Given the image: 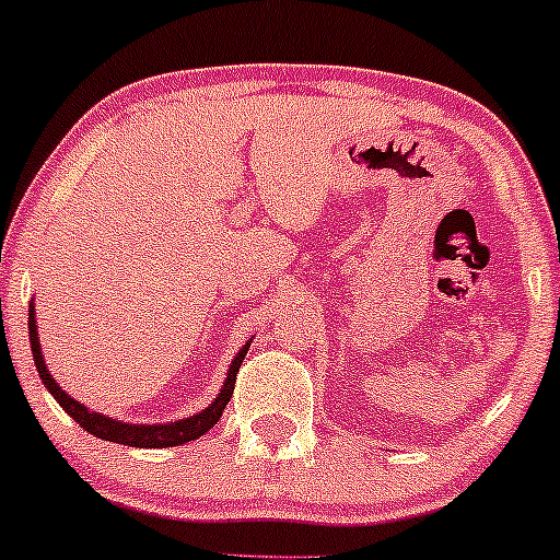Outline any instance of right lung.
<instances>
[{"label": "right lung", "mask_w": 560, "mask_h": 560, "mask_svg": "<svg viewBox=\"0 0 560 560\" xmlns=\"http://www.w3.org/2000/svg\"><path fill=\"white\" fill-rule=\"evenodd\" d=\"M28 337H31V352H34L38 376H42L44 387L52 392L55 400L62 405V410H66L68 416H73V421H79L89 434L100 436V440L115 442V445H128V447H176V445H184V442L197 440V436H202L205 432H210V429L215 427V421L223 416V410H226L231 395H234L236 371H240L244 355H247L249 350V342H253V339H247L242 350L236 352L234 361H231L226 371V378H223V387L218 389L215 400L205 410H199L195 416H186V419L168 421V423H128V421L113 419V416L89 410L86 405L75 400V397H70L68 392L57 384V378L49 374L47 363H44V355H42V342H38L34 300H31L28 305Z\"/></svg>", "instance_id": "add662e5"}]
</instances>
